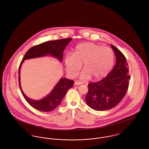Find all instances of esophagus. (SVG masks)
Returning <instances> with one entry per match:
<instances>
[{
  "label": "esophagus",
  "mask_w": 149,
  "mask_h": 149,
  "mask_svg": "<svg viewBox=\"0 0 149 149\" xmlns=\"http://www.w3.org/2000/svg\"><path fill=\"white\" fill-rule=\"evenodd\" d=\"M83 84V83L81 82V81H75V85H81V84Z\"/></svg>",
  "instance_id": "obj_1"
}]
</instances>
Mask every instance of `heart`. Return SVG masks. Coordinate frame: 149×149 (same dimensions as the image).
Segmentation results:
<instances>
[{"label": "heart", "instance_id": "1", "mask_svg": "<svg viewBox=\"0 0 149 149\" xmlns=\"http://www.w3.org/2000/svg\"><path fill=\"white\" fill-rule=\"evenodd\" d=\"M114 61V54L111 48L92 42L78 45L74 55L68 54L65 59L66 71L71 77L77 75L83 64L84 70L80 75L83 80L91 76L94 79L104 77L112 68Z\"/></svg>", "mask_w": 149, "mask_h": 149}]
</instances>
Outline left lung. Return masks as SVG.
<instances>
[{
    "label": "left lung",
    "mask_w": 149,
    "mask_h": 149,
    "mask_svg": "<svg viewBox=\"0 0 149 149\" xmlns=\"http://www.w3.org/2000/svg\"><path fill=\"white\" fill-rule=\"evenodd\" d=\"M111 47L116 57V64L106 78L88 84L85 97L86 104L96 111H106L116 106L127 91L130 76L126 58L113 45Z\"/></svg>",
    "instance_id": "left-lung-1"
}]
</instances>
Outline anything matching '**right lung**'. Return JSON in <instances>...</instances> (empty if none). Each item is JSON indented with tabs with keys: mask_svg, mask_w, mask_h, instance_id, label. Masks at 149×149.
Wrapping results in <instances>:
<instances>
[{
	"mask_svg": "<svg viewBox=\"0 0 149 149\" xmlns=\"http://www.w3.org/2000/svg\"><path fill=\"white\" fill-rule=\"evenodd\" d=\"M72 38H64L58 40L47 41L36 45L29 49L23 57L19 68L18 80L22 94L29 104L36 109L42 112H50L55 109L61 103L68 91L74 85V81L66 78H61L58 81L50 94L46 97L38 100L27 97L22 89L20 84V69L25 60L50 55L57 58L60 61H63V51Z\"/></svg>",
	"mask_w": 149,
	"mask_h": 149,
	"instance_id": "right-lung-1",
	"label": "right lung"
}]
</instances>
